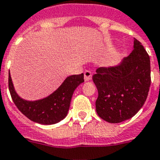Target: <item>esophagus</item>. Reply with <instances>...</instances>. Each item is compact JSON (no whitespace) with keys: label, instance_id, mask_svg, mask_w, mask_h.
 I'll use <instances>...</instances> for the list:
<instances>
[{"label":"esophagus","instance_id":"34e87169","mask_svg":"<svg viewBox=\"0 0 160 160\" xmlns=\"http://www.w3.org/2000/svg\"><path fill=\"white\" fill-rule=\"evenodd\" d=\"M84 79H85V81H89V80L92 79V72L90 71L86 70L84 72Z\"/></svg>","mask_w":160,"mask_h":160}]
</instances>
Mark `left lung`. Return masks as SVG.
Listing matches in <instances>:
<instances>
[{"label": "left lung", "instance_id": "left-lung-1", "mask_svg": "<svg viewBox=\"0 0 160 160\" xmlns=\"http://www.w3.org/2000/svg\"><path fill=\"white\" fill-rule=\"evenodd\" d=\"M98 91L96 111L109 123H120L135 116L145 104L149 91L150 60L140 41L119 64L99 68L92 76Z\"/></svg>", "mask_w": 160, "mask_h": 160}]
</instances>
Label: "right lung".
<instances>
[{
  "label": "right lung",
  "instance_id": "right-lung-1",
  "mask_svg": "<svg viewBox=\"0 0 160 160\" xmlns=\"http://www.w3.org/2000/svg\"><path fill=\"white\" fill-rule=\"evenodd\" d=\"M83 73L68 77L59 88L47 98L27 101L16 93L9 72V90L15 106L30 121L42 125H53L66 117L73 92L83 82Z\"/></svg>",
  "mask_w": 160,
  "mask_h": 160
}]
</instances>
